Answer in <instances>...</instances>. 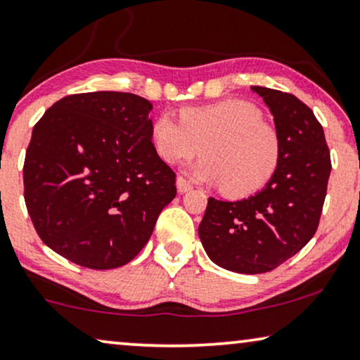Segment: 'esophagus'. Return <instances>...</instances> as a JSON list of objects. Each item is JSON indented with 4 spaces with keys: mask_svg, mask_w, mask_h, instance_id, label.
Wrapping results in <instances>:
<instances>
[{
    "mask_svg": "<svg viewBox=\"0 0 360 360\" xmlns=\"http://www.w3.org/2000/svg\"><path fill=\"white\" fill-rule=\"evenodd\" d=\"M176 188H177V193L184 194V193H188V191L193 189V186H191L188 181L184 179V177H177V179H176Z\"/></svg>",
    "mask_w": 360,
    "mask_h": 360,
    "instance_id": "esophagus-1",
    "label": "esophagus"
}]
</instances>
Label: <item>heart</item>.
Returning a JSON list of instances; mask_svg holds the SVG:
<instances>
[{"label":"heart","instance_id":"heart-1","mask_svg":"<svg viewBox=\"0 0 360 360\" xmlns=\"http://www.w3.org/2000/svg\"><path fill=\"white\" fill-rule=\"evenodd\" d=\"M181 120L161 112L151 122V144L167 165L202 154L189 169L194 179L245 198L271 181L281 162L279 133L262 111L243 99L183 108Z\"/></svg>","mask_w":360,"mask_h":360}]
</instances>
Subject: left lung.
<instances>
[{
	"label": "left lung",
	"mask_w": 360,
	"mask_h": 360,
	"mask_svg": "<svg viewBox=\"0 0 360 360\" xmlns=\"http://www.w3.org/2000/svg\"><path fill=\"white\" fill-rule=\"evenodd\" d=\"M274 116L282 153L266 188L243 201L209 198L199 238L212 262L240 274L269 272L297 254L319 226L330 174L324 129L294 94L252 86Z\"/></svg>",
	"instance_id": "left-lung-1"
}]
</instances>
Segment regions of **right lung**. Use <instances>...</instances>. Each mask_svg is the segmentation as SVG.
<instances>
[{
    "label": "right lung",
    "mask_w": 360,
    "mask_h": 360,
    "mask_svg": "<svg viewBox=\"0 0 360 360\" xmlns=\"http://www.w3.org/2000/svg\"><path fill=\"white\" fill-rule=\"evenodd\" d=\"M153 104L120 91L71 94L36 122L22 166L25 202L48 248L89 269L138 256L176 198L151 144Z\"/></svg>",
    "instance_id": "right-lung-1"
}]
</instances>
